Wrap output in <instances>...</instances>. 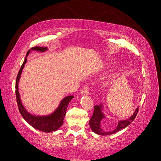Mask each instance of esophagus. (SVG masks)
I'll use <instances>...</instances> for the list:
<instances>
[{
  "mask_svg": "<svg viewBox=\"0 0 161 161\" xmlns=\"http://www.w3.org/2000/svg\"><path fill=\"white\" fill-rule=\"evenodd\" d=\"M89 95V87L86 86L84 87L83 89H82L80 95L81 96H85V95Z\"/></svg>",
  "mask_w": 161,
  "mask_h": 161,
  "instance_id": "34e87169",
  "label": "esophagus"
}]
</instances>
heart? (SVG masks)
Masks as SVG:
<instances>
[{
  "mask_svg": "<svg viewBox=\"0 0 161 161\" xmlns=\"http://www.w3.org/2000/svg\"><path fill=\"white\" fill-rule=\"evenodd\" d=\"M119 74H120V72L119 70H116L114 72V76H118V75H119Z\"/></svg>",
  "mask_w": 161,
  "mask_h": 161,
  "instance_id": "heart-1",
  "label": "heart"
}]
</instances>
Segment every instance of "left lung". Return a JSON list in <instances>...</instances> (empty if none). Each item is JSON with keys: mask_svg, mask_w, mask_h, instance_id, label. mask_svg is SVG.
Masks as SVG:
<instances>
[{"mask_svg": "<svg viewBox=\"0 0 161 161\" xmlns=\"http://www.w3.org/2000/svg\"><path fill=\"white\" fill-rule=\"evenodd\" d=\"M138 111V108L136 109L134 111L133 115H131L130 118L124 119V120H119L117 125L116 127L112 130H104L101 126V121L104 118H106L105 114L103 113V104L100 103L99 105H95L94 107V112L92 116L89 121V125L92 131L95 132V134L98 135L102 136H108L112 134H114L118 132V131L124 129L125 128L128 127V126L131 124L132 122L135 118L137 115Z\"/></svg>", "mask_w": 161, "mask_h": 161, "instance_id": "left-lung-1", "label": "left lung"}]
</instances>
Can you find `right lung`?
Wrapping results in <instances>:
<instances>
[{
  "instance_id": "right-lung-1",
  "label": "right lung",
  "mask_w": 161,
  "mask_h": 161,
  "mask_svg": "<svg viewBox=\"0 0 161 161\" xmlns=\"http://www.w3.org/2000/svg\"><path fill=\"white\" fill-rule=\"evenodd\" d=\"M47 50V47H34L27 52L25 60H24L21 69L19 71L18 75L17 77L15 85V93L19 110L23 119L35 129L40 131H42L43 132L50 133L52 132V131H57L58 129H60L61 128V126L62 125L63 123H64V118L66 115V109L71 100L74 98V96L70 95L64 97V99L61 100L60 104L58 106V108L50 114L46 115H39L31 114L30 112L27 111V109L25 108V107H24V105L22 103L20 94H19V80H20L21 75L24 69V66H25L27 62V57L28 56V55L30 54V52L33 51H36L38 52H44Z\"/></svg>"
}]
</instances>
